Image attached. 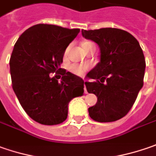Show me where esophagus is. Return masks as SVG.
Here are the masks:
<instances>
[{"label": "esophagus", "instance_id": "esophagus-1", "mask_svg": "<svg viewBox=\"0 0 156 156\" xmlns=\"http://www.w3.org/2000/svg\"><path fill=\"white\" fill-rule=\"evenodd\" d=\"M84 89H85V93H87V90H86V87H85V84H84Z\"/></svg>", "mask_w": 156, "mask_h": 156}]
</instances>
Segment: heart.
<instances>
[{"label":"heart","mask_w":156,"mask_h":156,"mask_svg":"<svg viewBox=\"0 0 156 156\" xmlns=\"http://www.w3.org/2000/svg\"><path fill=\"white\" fill-rule=\"evenodd\" d=\"M91 46H95V44H93V43H91V42H85L84 44H83V48L84 49H87V48H89V47H91ZM69 46L66 48V50L65 51V55L67 54V52L69 51ZM70 70H71V72H73L74 74H76V75H78V76H82L84 73H85V71L87 70V67H85L84 65H71L70 66Z\"/></svg>","instance_id":"heart-1"}]
</instances>
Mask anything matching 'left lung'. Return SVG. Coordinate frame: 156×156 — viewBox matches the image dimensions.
Here are the masks:
<instances>
[{"mask_svg":"<svg viewBox=\"0 0 156 156\" xmlns=\"http://www.w3.org/2000/svg\"><path fill=\"white\" fill-rule=\"evenodd\" d=\"M82 36L100 49L99 63L86 75L94 81L85 83L87 91L98 98L89 115L98 122L118 120L130 111L143 86V51L136 38L123 30H82Z\"/></svg>","mask_w":156,"mask_h":156,"instance_id":"left-lung-1","label":"left lung"}]
</instances>
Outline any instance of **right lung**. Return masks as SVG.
Instances as JSON below:
<instances>
[{
  "label": "right lung",
  "mask_w": 156,
  "mask_h": 156,
  "mask_svg": "<svg viewBox=\"0 0 156 156\" xmlns=\"http://www.w3.org/2000/svg\"><path fill=\"white\" fill-rule=\"evenodd\" d=\"M79 29L37 24L18 38L12 51V87L24 111L43 125H58L68 116V105L84 93V80L60 68L67 46ZM56 72L61 82L49 74Z\"/></svg>",
  "instance_id": "right-lung-1"
}]
</instances>
